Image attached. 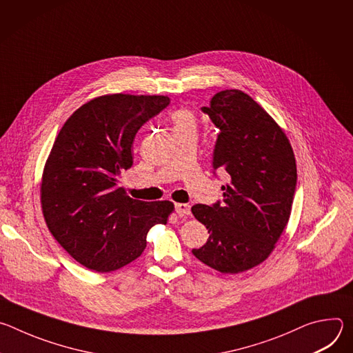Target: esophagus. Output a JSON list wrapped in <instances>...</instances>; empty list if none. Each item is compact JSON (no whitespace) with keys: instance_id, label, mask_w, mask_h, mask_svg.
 Here are the masks:
<instances>
[{"instance_id":"1","label":"esophagus","mask_w":353,"mask_h":353,"mask_svg":"<svg viewBox=\"0 0 353 353\" xmlns=\"http://www.w3.org/2000/svg\"><path fill=\"white\" fill-rule=\"evenodd\" d=\"M176 212L181 216H188L191 214V207L188 204H176Z\"/></svg>"}]
</instances>
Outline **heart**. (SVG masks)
Segmentation results:
<instances>
[{"mask_svg":"<svg viewBox=\"0 0 353 353\" xmlns=\"http://www.w3.org/2000/svg\"><path fill=\"white\" fill-rule=\"evenodd\" d=\"M170 120H172L174 132L195 131L196 130V117L187 108H181V109L173 112L172 116H170Z\"/></svg>","mask_w":353,"mask_h":353,"instance_id":"b5f03b06","label":"heart"}]
</instances>
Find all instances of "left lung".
<instances>
[{
  "instance_id": "left-lung-1",
  "label": "left lung",
  "mask_w": 353,
  "mask_h": 353,
  "mask_svg": "<svg viewBox=\"0 0 353 353\" xmlns=\"http://www.w3.org/2000/svg\"><path fill=\"white\" fill-rule=\"evenodd\" d=\"M203 112L221 130L212 166L230 181L222 185V204L191 208L210 233L192 254L222 274H239L265 261L288 225L297 180L294 154L276 121L239 89L218 92Z\"/></svg>"
}]
</instances>
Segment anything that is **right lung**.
<instances>
[{"label":"right lung","mask_w":353,"mask_h":353,"mask_svg":"<svg viewBox=\"0 0 353 353\" xmlns=\"http://www.w3.org/2000/svg\"><path fill=\"white\" fill-rule=\"evenodd\" d=\"M170 99L113 93L75 110L46 161L40 201L48 230L67 253L96 272L116 271L146 247L149 229L166 225L170 201L145 203L127 195L121 174L132 166L138 130Z\"/></svg>","instance_id":"obj_1"}]
</instances>
